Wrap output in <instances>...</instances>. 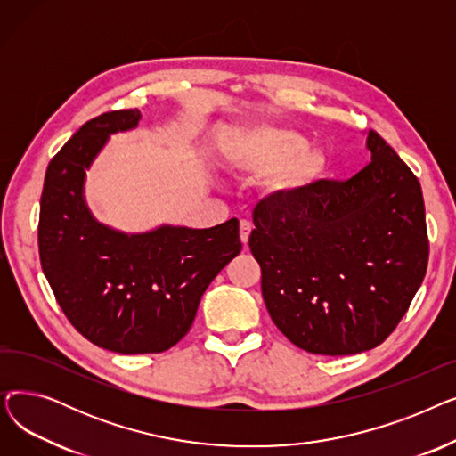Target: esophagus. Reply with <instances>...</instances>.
<instances>
[{
    "instance_id": "obj_1",
    "label": "esophagus",
    "mask_w": 456,
    "mask_h": 456,
    "mask_svg": "<svg viewBox=\"0 0 456 456\" xmlns=\"http://www.w3.org/2000/svg\"><path fill=\"white\" fill-rule=\"evenodd\" d=\"M249 234H251V224L248 220H242L240 222V240L244 242V246L248 244L249 240Z\"/></svg>"
}]
</instances>
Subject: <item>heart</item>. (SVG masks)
<instances>
[{
    "mask_svg": "<svg viewBox=\"0 0 456 456\" xmlns=\"http://www.w3.org/2000/svg\"><path fill=\"white\" fill-rule=\"evenodd\" d=\"M231 164L240 172H277L270 190L281 198H294L313 186L327 172V155L314 146H303V136L282 127H253L229 142Z\"/></svg>",
    "mask_w": 456,
    "mask_h": 456,
    "instance_id": "obj_1",
    "label": "heart"
}]
</instances>
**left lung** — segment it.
Masks as SVG:
<instances>
[{
  "label": "left lung",
  "mask_w": 456,
  "mask_h": 456,
  "mask_svg": "<svg viewBox=\"0 0 456 456\" xmlns=\"http://www.w3.org/2000/svg\"><path fill=\"white\" fill-rule=\"evenodd\" d=\"M347 181H316L253 210L249 249L262 297L294 346L342 356L385 342L423 282L428 238L421 184L379 133Z\"/></svg>",
  "instance_id": "obj_1"
}]
</instances>
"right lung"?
<instances>
[{
  "mask_svg": "<svg viewBox=\"0 0 456 456\" xmlns=\"http://www.w3.org/2000/svg\"><path fill=\"white\" fill-rule=\"evenodd\" d=\"M140 118L138 109L100 114L64 143L47 166L38 220L40 265L62 313L86 340L122 354L174 347L207 286L242 249L236 218L143 234L94 220L85 170L109 134L136 127Z\"/></svg>",
  "mask_w": 456,
  "mask_h": 456,
  "instance_id": "add662e5",
  "label": "right lung"
}]
</instances>
